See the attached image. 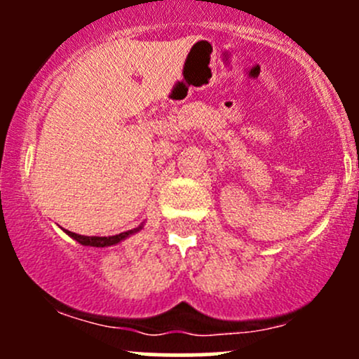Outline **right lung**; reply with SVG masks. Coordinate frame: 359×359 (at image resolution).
I'll return each mask as SVG.
<instances>
[{
    "instance_id": "obj_1",
    "label": "right lung",
    "mask_w": 359,
    "mask_h": 359,
    "mask_svg": "<svg viewBox=\"0 0 359 359\" xmlns=\"http://www.w3.org/2000/svg\"><path fill=\"white\" fill-rule=\"evenodd\" d=\"M142 228H143V224H140L138 228L130 229V231H125V233L114 234V236H84V234H77V233L67 231V229H64V231L67 233L69 236L72 238V240H76L77 243H81V245L94 246V248H106V246L118 245V243H121L123 240H126V238H130L131 234L138 233Z\"/></svg>"
}]
</instances>
